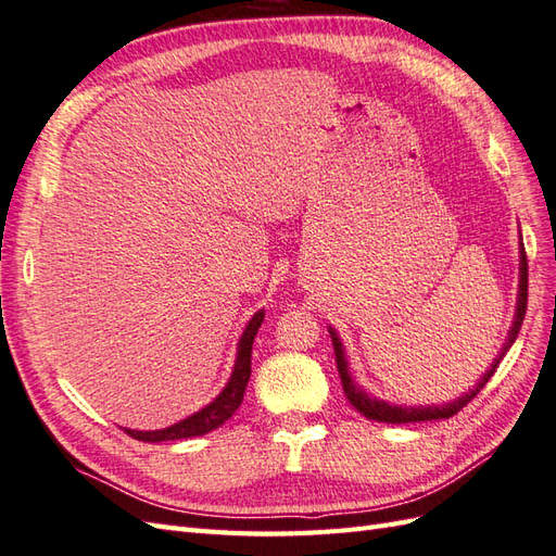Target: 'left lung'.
Here are the masks:
<instances>
[{"mask_svg":"<svg viewBox=\"0 0 556 556\" xmlns=\"http://www.w3.org/2000/svg\"><path fill=\"white\" fill-rule=\"evenodd\" d=\"M526 303H529V261H526V251L521 249V279H519V301H517V317H515V326H511L509 331V338L507 343L503 348V352L497 354V359L491 364V368L486 371V376H483L477 388L460 396V400H455L453 404H446V406H427V408H406V406H390L386 402H378L374 400V396H368L362 388H357L352 382L350 374H348V362H345V354H343V345H340V340L336 338V333L331 331V338H333V352H336V366H338V376H340V382H343V392L348 396V402L359 410L362 416H366L368 420H378V422H392V425H402V422H420V420H441V418H451L458 414L460 408H465L469 402L475 400V396L486 388V382L491 380V376L495 374L497 364L503 362L505 352L511 348V343H515V338L521 329V321H523V315H526Z\"/></svg>","mask_w":556,"mask_h":556,"instance_id":"obj_1","label":"left lung"}]
</instances>
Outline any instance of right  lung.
<instances>
[{
	"instance_id": "1",
	"label": "right lung",
	"mask_w": 556,
	"mask_h": 556,
	"mask_svg": "<svg viewBox=\"0 0 556 556\" xmlns=\"http://www.w3.org/2000/svg\"><path fill=\"white\" fill-rule=\"evenodd\" d=\"M265 312H255L253 319L249 321L244 336L239 340V350H237V364L230 382L227 388L213 400L206 408L199 410V414L185 418L176 425L166 427V430H156V432H136V430H124L129 437L138 441H148V444H154V441H170V439H188V437H202L211 430H216L227 418H232L235 410L239 408L241 400H244V390L247 382L251 378V348H253V338L258 333V326L263 324Z\"/></svg>"
}]
</instances>
